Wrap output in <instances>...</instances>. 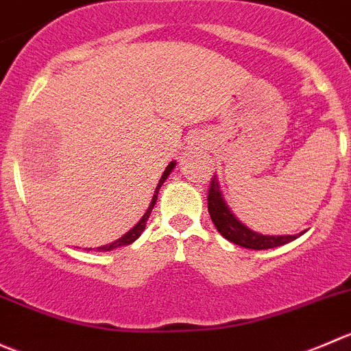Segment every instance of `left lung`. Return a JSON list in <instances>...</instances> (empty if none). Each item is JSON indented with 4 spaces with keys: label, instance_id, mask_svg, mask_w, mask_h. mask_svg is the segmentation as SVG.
I'll list each match as a JSON object with an SVG mask.
<instances>
[{
    "label": "left lung",
    "instance_id": "left-lung-1",
    "mask_svg": "<svg viewBox=\"0 0 351 351\" xmlns=\"http://www.w3.org/2000/svg\"><path fill=\"white\" fill-rule=\"evenodd\" d=\"M208 213H210L217 230L227 241L234 242V244L245 249L263 251V249H271L283 244H289L293 239H297V235H263L258 234V232H252L251 228L242 225L232 215L227 204H225L220 193V187H218L217 176L211 177L210 187H208Z\"/></svg>",
    "mask_w": 351,
    "mask_h": 351
}]
</instances>
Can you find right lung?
I'll list each match as a JSON object with an SVG mask.
<instances>
[{"label": "right lung", "mask_w": 351, "mask_h": 351, "mask_svg": "<svg viewBox=\"0 0 351 351\" xmlns=\"http://www.w3.org/2000/svg\"><path fill=\"white\" fill-rule=\"evenodd\" d=\"M174 165H176V162H171V164L167 165V169H165V172H164V174H162V179H160V182H158L157 189H155V194H154V197H152L150 208H148V210H147V213L143 215V218H141V220L138 221V223H136V227H134V228H131V230L128 232L126 235H123V237H121L119 241L112 242V244H109V245H104V247H99V251H110V249L121 247V245H128V244H131V242H134V241H136L138 237H140V235H141V232H143V230H145V227H147V220H148V218H150V213H152V210H154L155 203H157L158 189H160V187H162V184H164V180L167 179L169 174H171V172H172V169H174Z\"/></svg>", "instance_id": "add662e5"}]
</instances>
